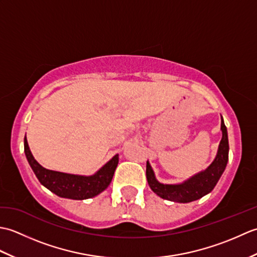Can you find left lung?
<instances>
[{
    "instance_id": "1",
    "label": "left lung",
    "mask_w": 257,
    "mask_h": 257,
    "mask_svg": "<svg viewBox=\"0 0 257 257\" xmlns=\"http://www.w3.org/2000/svg\"><path fill=\"white\" fill-rule=\"evenodd\" d=\"M221 130H222V139L220 141L219 149L215 159L206 168L204 171L196 173L195 176L191 177L187 181L179 184H163L160 183L155 177L154 170L150 163L147 161L146 176L148 180V184L154 192L159 195L160 198L169 200L172 202H179V203H188L202 196L210 193L214 189L217 181H219L222 173L224 172L225 167L228 160V139H227V130L221 119Z\"/></svg>"
}]
</instances>
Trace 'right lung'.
I'll return each mask as SVG.
<instances>
[{
	"instance_id": "obj_1",
	"label": "right lung",
	"mask_w": 257,
	"mask_h": 257,
	"mask_svg": "<svg viewBox=\"0 0 257 257\" xmlns=\"http://www.w3.org/2000/svg\"><path fill=\"white\" fill-rule=\"evenodd\" d=\"M24 151L26 159L29 161L32 170L34 171L38 181L61 198L72 200L94 198V196L101 193L103 190H106L111 182L119 161V157L116 155L95 174L86 177L53 171L43 168L33 157L26 137L24 138Z\"/></svg>"
}]
</instances>
